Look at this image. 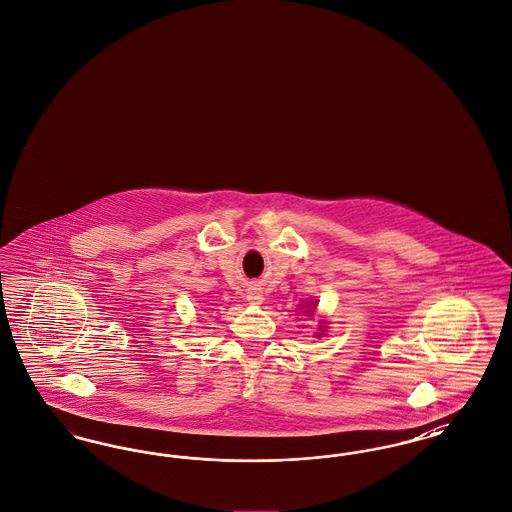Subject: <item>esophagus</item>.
Wrapping results in <instances>:
<instances>
[{
	"mask_svg": "<svg viewBox=\"0 0 512 512\" xmlns=\"http://www.w3.org/2000/svg\"><path fill=\"white\" fill-rule=\"evenodd\" d=\"M247 301L251 305H261L265 301V297H263L261 290H251V292L247 293Z\"/></svg>",
	"mask_w": 512,
	"mask_h": 512,
	"instance_id": "1",
	"label": "esophagus"
}]
</instances>
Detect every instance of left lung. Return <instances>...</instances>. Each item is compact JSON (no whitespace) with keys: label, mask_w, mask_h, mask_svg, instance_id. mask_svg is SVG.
I'll return each mask as SVG.
<instances>
[{"label":"left lung","mask_w":512,"mask_h":512,"mask_svg":"<svg viewBox=\"0 0 512 512\" xmlns=\"http://www.w3.org/2000/svg\"><path fill=\"white\" fill-rule=\"evenodd\" d=\"M301 309H305V311H303V313H305V315H307V317H309V315H311V317H313V315H315V309H317V301H313V303H309V305H303V307H301ZM324 328H326V326H324V322H322V324H320V328H318V332H324ZM317 332V336L318 338H320V336H322V334H318Z\"/></svg>","instance_id":"8db88e82"}]
</instances>
